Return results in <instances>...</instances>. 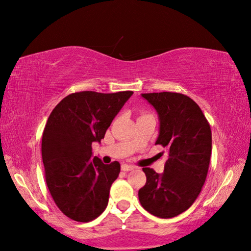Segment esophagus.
<instances>
[{"mask_svg":"<svg viewBox=\"0 0 251 251\" xmlns=\"http://www.w3.org/2000/svg\"><path fill=\"white\" fill-rule=\"evenodd\" d=\"M135 167L131 166V165H127V164H123L122 165V171L123 172H129V171H133Z\"/></svg>","mask_w":251,"mask_h":251,"instance_id":"1","label":"esophagus"}]
</instances>
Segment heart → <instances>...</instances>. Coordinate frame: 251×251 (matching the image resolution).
<instances>
[{"mask_svg":"<svg viewBox=\"0 0 251 251\" xmlns=\"http://www.w3.org/2000/svg\"><path fill=\"white\" fill-rule=\"evenodd\" d=\"M147 115H151V114H145V113H144V114H142L141 117H142V116H147Z\"/></svg>","mask_w":251,"mask_h":251,"instance_id":"heart-1","label":"heart"}]
</instances>
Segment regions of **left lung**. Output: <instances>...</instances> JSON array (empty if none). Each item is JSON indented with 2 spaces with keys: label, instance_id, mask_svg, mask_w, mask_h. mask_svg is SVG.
I'll return each mask as SVG.
<instances>
[{
  "label": "left lung",
  "instance_id": "obj_1",
  "mask_svg": "<svg viewBox=\"0 0 251 251\" xmlns=\"http://www.w3.org/2000/svg\"><path fill=\"white\" fill-rule=\"evenodd\" d=\"M159 116L156 145L166 148L164 173L144 167L146 184L138 192L144 209L173 218L196 201L205 184L211 155V129L201 109L187 95L174 92L142 94Z\"/></svg>",
  "mask_w": 251,
  "mask_h": 251
}]
</instances>
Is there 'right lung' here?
Instances as JSON below:
<instances>
[{
	"label": "right lung",
	"instance_id": "obj_1",
	"mask_svg": "<svg viewBox=\"0 0 251 251\" xmlns=\"http://www.w3.org/2000/svg\"><path fill=\"white\" fill-rule=\"evenodd\" d=\"M131 95V91L73 93L55 106L46 122L42 137L46 185L59 210L75 222H92L107 207L121 165L93 158L92 143L104 138Z\"/></svg>",
	"mask_w": 251,
	"mask_h": 251
}]
</instances>
